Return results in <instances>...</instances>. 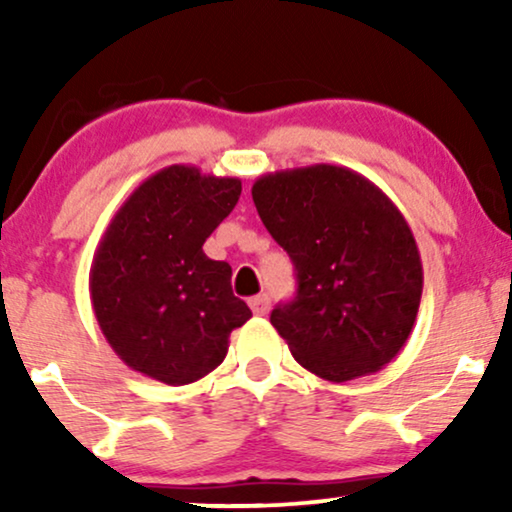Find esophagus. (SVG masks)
Instances as JSON below:
<instances>
[{
  "label": "esophagus",
  "instance_id": "34e87169",
  "mask_svg": "<svg viewBox=\"0 0 512 512\" xmlns=\"http://www.w3.org/2000/svg\"><path fill=\"white\" fill-rule=\"evenodd\" d=\"M250 308L255 315H267L269 313V296L267 293H260V296L250 298Z\"/></svg>",
  "mask_w": 512,
  "mask_h": 512
}]
</instances>
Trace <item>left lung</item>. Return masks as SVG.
Here are the masks:
<instances>
[{"instance_id":"8db88e82","label":"left lung","mask_w":512,"mask_h":512,"mask_svg":"<svg viewBox=\"0 0 512 512\" xmlns=\"http://www.w3.org/2000/svg\"><path fill=\"white\" fill-rule=\"evenodd\" d=\"M252 202L296 267V298L269 317L293 358L330 383L378 373L407 344L424 291L402 211L332 163L262 175Z\"/></svg>"}]
</instances>
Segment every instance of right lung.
<instances>
[{
    "instance_id": "1",
    "label": "right lung",
    "mask_w": 512,
    "mask_h": 512,
    "mask_svg": "<svg viewBox=\"0 0 512 512\" xmlns=\"http://www.w3.org/2000/svg\"><path fill=\"white\" fill-rule=\"evenodd\" d=\"M240 190L238 178L178 163L146 178L105 228L88 276L93 313L115 354L146 378H204L252 317L233 296L228 262L202 250Z\"/></svg>"
}]
</instances>
